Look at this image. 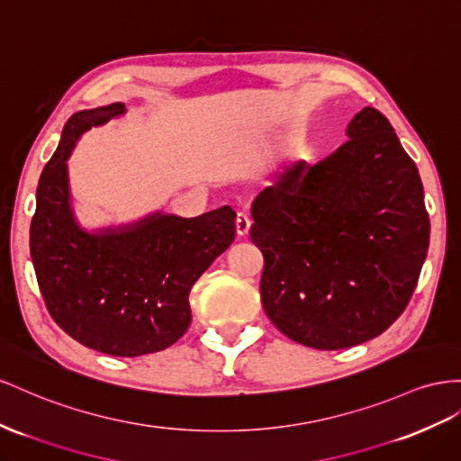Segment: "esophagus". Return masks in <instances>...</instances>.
<instances>
[{
  "label": "esophagus",
  "instance_id": "obj_1",
  "mask_svg": "<svg viewBox=\"0 0 461 461\" xmlns=\"http://www.w3.org/2000/svg\"><path fill=\"white\" fill-rule=\"evenodd\" d=\"M250 227H252L250 215L244 213V211H240V213L236 215V232H239L240 236H246L248 232H250Z\"/></svg>",
  "mask_w": 461,
  "mask_h": 461
}]
</instances>
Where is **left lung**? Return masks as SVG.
I'll return each instance as SVG.
<instances>
[{"instance_id":"8db88e82","label":"left lung","mask_w":461,"mask_h":461,"mask_svg":"<svg viewBox=\"0 0 461 461\" xmlns=\"http://www.w3.org/2000/svg\"><path fill=\"white\" fill-rule=\"evenodd\" d=\"M347 135L318 165L283 168L252 205L266 314L321 351L388 330L411 301L429 250L419 170L388 118L366 106Z\"/></svg>"}]
</instances>
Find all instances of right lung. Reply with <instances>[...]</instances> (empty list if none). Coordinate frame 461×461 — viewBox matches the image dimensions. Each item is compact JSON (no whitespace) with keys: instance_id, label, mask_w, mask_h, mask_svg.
I'll list each match as a JSON object with an SVG mask.
<instances>
[{"instance_id":"1","label":"right lung","mask_w":461,"mask_h":461,"mask_svg":"<svg viewBox=\"0 0 461 461\" xmlns=\"http://www.w3.org/2000/svg\"><path fill=\"white\" fill-rule=\"evenodd\" d=\"M126 112L122 103L73 114L36 188L31 258L50 316L73 339L112 357L163 351L188 331L190 291L232 244L234 211L155 213L131 227L85 232L69 207L68 165L77 138Z\"/></svg>"}]
</instances>
